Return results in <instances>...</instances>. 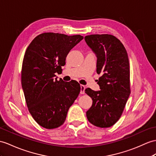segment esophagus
<instances>
[{
    "label": "esophagus",
    "instance_id": "1",
    "mask_svg": "<svg viewBox=\"0 0 156 156\" xmlns=\"http://www.w3.org/2000/svg\"><path fill=\"white\" fill-rule=\"evenodd\" d=\"M86 89V87L85 85H81V94H85V90Z\"/></svg>",
    "mask_w": 156,
    "mask_h": 156
}]
</instances>
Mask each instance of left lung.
I'll return each mask as SVG.
<instances>
[{
  "mask_svg": "<svg viewBox=\"0 0 156 156\" xmlns=\"http://www.w3.org/2000/svg\"><path fill=\"white\" fill-rule=\"evenodd\" d=\"M85 40L97 55V73L101 75L97 83L100 90L85 89L93 100L87 118L94 126L108 128L119 120L130 96L128 54L122 42L111 34H92Z\"/></svg>",
  "mask_w": 156,
  "mask_h": 156,
  "instance_id": "8db88e82",
  "label": "left lung"
}]
</instances>
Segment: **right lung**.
I'll list each match as a JSON object with an SVG mask.
<instances>
[{
    "label": "right lung",
    "instance_id": "obj_1",
    "mask_svg": "<svg viewBox=\"0 0 156 156\" xmlns=\"http://www.w3.org/2000/svg\"><path fill=\"white\" fill-rule=\"evenodd\" d=\"M83 39L81 35L43 33L26 49L21 71L22 87L30 113L45 128L62 126L80 93L78 82L58 81L55 73L62 72L67 54Z\"/></svg>",
    "mask_w": 156,
    "mask_h": 156
}]
</instances>
